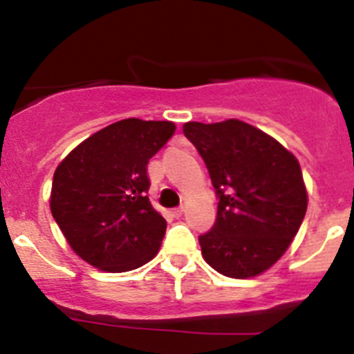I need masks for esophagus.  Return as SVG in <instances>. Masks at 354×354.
Returning a JSON list of instances; mask_svg holds the SVG:
<instances>
[{
    "label": "esophagus",
    "instance_id": "obj_1",
    "mask_svg": "<svg viewBox=\"0 0 354 354\" xmlns=\"http://www.w3.org/2000/svg\"><path fill=\"white\" fill-rule=\"evenodd\" d=\"M183 212H184V207H177L171 211V214H174V218H180V216H183Z\"/></svg>",
    "mask_w": 354,
    "mask_h": 354
}]
</instances>
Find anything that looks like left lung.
<instances>
[{
    "label": "left lung",
    "mask_w": 354,
    "mask_h": 354,
    "mask_svg": "<svg viewBox=\"0 0 354 354\" xmlns=\"http://www.w3.org/2000/svg\"><path fill=\"white\" fill-rule=\"evenodd\" d=\"M207 167L218 196L214 227L198 237L212 270L252 278L282 257L306 212L298 159L270 134L237 118L183 127Z\"/></svg>",
    "instance_id": "1"
}]
</instances>
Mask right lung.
Returning a JSON list of instances; mask_svg holds the SVG:
<instances>
[{"label":"right lung","mask_w":354,"mask_h":354,"mask_svg":"<svg viewBox=\"0 0 354 354\" xmlns=\"http://www.w3.org/2000/svg\"><path fill=\"white\" fill-rule=\"evenodd\" d=\"M174 133V122L126 118L97 131L58 165L49 205L84 262L124 273L156 257L167 220L147 196V165Z\"/></svg>","instance_id":"obj_1"}]
</instances>
